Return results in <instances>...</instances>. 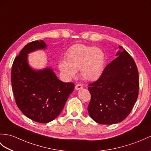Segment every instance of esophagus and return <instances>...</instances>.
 <instances>
[{"mask_svg":"<svg viewBox=\"0 0 151 151\" xmlns=\"http://www.w3.org/2000/svg\"><path fill=\"white\" fill-rule=\"evenodd\" d=\"M83 88V86L82 84H80V83H78L76 84V85L75 86V89L76 90H79V89H82Z\"/></svg>","mask_w":151,"mask_h":151,"instance_id":"1","label":"esophagus"}]
</instances>
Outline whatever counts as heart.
Here are the masks:
<instances>
[{"instance_id": "heart-1", "label": "heart", "mask_w": 151, "mask_h": 151, "mask_svg": "<svg viewBox=\"0 0 151 151\" xmlns=\"http://www.w3.org/2000/svg\"><path fill=\"white\" fill-rule=\"evenodd\" d=\"M65 62L59 64V69L66 77L71 78L80 69L82 78L94 81L103 71L105 55L99 48L83 44H75L70 47L65 56Z\"/></svg>"}]
</instances>
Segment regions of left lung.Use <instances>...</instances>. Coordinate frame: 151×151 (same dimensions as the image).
<instances>
[{"label":"left lung","instance_id":"8db88e82","mask_svg":"<svg viewBox=\"0 0 151 151\" xmlns=\"http://www.w3.org/2000/svg\"><path fill=\"white\" fill-rule=\"evenodd\" d=\"M119 47L117 57L104 68L96 81L89 85L88 113L100 124L112 125L125 120L138 99L137 66L131 56Z\"/></svg>","mask_w":151,"mask_h":151}]
</instances>
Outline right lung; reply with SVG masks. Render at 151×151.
I'll use <instances>...</instances> for the list:
<instances>
[{
  "label": "right lung",
  "instance_id": "1",
  "mask_svg": "<svg viewBox=\"0 0 151 151\" xmlns=\"http://www.w3.org/2000/svg\"><path fill=\"white\" fill-rule=\"evenodd\" d=\"M45 48L43 40L28 43L14 60L11 73L17 106L27 118L41 124L58 116L75 87L72 82L60 81L51 68L35 71L29 67L27 54Z\"/></svg>",
  "mask_w": 151,
  "mask_h": 151
}]
</instances>
